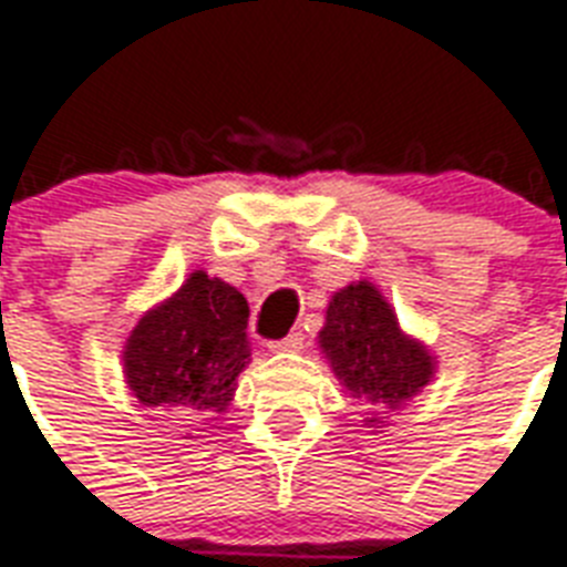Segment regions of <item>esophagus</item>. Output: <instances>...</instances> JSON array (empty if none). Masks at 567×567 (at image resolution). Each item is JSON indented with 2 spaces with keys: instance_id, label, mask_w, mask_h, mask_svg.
Instances as JSON below:
<instances>
[{
  "instance_id": "esophagus-1",
  "label": "esophagus",
  "mask_w": 567,
  "mask_h": 567,
  "mask_svg": "<svg viewBox=\"0 0 567 567\" xmlns=\"http://www.w3.org/2000/svg\"><path fill=\"white\" fill-rule=\"evenodd\" d=\"M302 332H291V336L279 338V341H270V353H297V350H302Z\"/></svg>"
}]
</instances>
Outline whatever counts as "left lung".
<instances>
[{
    "instance_id": "left-lung-1",
    "label": "left lung",
    "mask_w": 567,
    "mask_h": 567,
    "mask_svg": "<svg viewBox=\"0 0 567 567\" xmlns=\"http://www.w3.org/2000/svg\"><path fill=\"white\" fill-rule=\"evenodd\" d=\"M318 344L353 396L400 409L435 377L430 350L400 329L377 285L353 282L332 293ZM368 423H382L371 417Z\"/></svg>"
}]
</instances>
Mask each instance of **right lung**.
Returning <instances> with one entry per match:
<instances>
[{"label": "right lung", "instance_id": "add662e5", "mask_svg": "<svg viewBox=\"0 0 567 567\" xmlns=\"http://www.w3.org/2000/svg\"><path fill=\"white\" fill-rule=\"evenodd\" d=\"M249 306L238 288L196 270L137 320L123 350L128 391L144 405L220 414L249 362Z\"/></svg>", "mask_w": 567, "mask_h": 567}]
</instances>
